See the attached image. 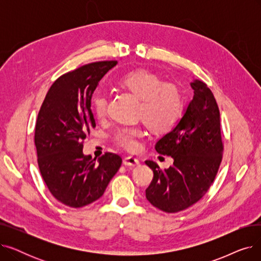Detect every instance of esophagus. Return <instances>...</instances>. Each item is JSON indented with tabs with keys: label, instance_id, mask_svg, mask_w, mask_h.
Here are the masks:
<instances>
[{
	"label": "esophagus",
	"instance_id": "esophagus-1",
	"mask_svg": "<svg viewBox=\"0 0 261 261\" xmlns=\"http://www.w3.org/2000/svg\"><path fill=\"white\" fill-rule=\"evenodd\" d=\"M123 164H125L126 166H138L140 165V161L138 159H135L133 156H127L123 159Z\"/></svg>",
	"mask_w": 261,
	"mask_h": 261
}]
</instances>
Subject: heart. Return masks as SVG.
Returning <instances> with one entry per match:
<instances>
[{
    "label": "heart",
    "instance_id": "1",
    "mask_svg": "<svg viewBox=\"0 0 261 261\" xmlns=\"http://www.w3.org/2000/svg\"><path fill=\"white\" fill-rule=\"evenodd\" d=\"M117 84L141 99L139 117L153 131L167 132L182 117L184 100L181 90L171 82H163L159 75L147 70H134L122 75ZM107 106L108 100L103 94L94 96L92 108L96 117L102 118L107 114ZM143 136L142 127L127 126L116 131L114 141L128 150H135L139 147L138 140Z\"/></svg>",
    "mask_w": 261,
    "mask_h": 261
}]
</instances>
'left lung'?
Masks as SVG:
<instances>
[{
    "mask_svg": "<svg viewBox=\"0 0 261 261\" xmlns=\"http://www.w3.org/2000/svg\"><path fill=\"white\" fill-rule=\"evenodd\" d=\"M194 97L177 125L158 141L155 150L173 159V165L161 169L146 161L153 179L146 198L165 213H177L197 203L207 193L222 161L223 143L220 112L211 89L198 79L190 84Z\"/></svg>",
    "mask_w": 261,
    "mask_h": 261,
    "instance_id": "8db88e82",
    "label": "left lung"
}]
</instances>
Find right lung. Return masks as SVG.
Masks as SVG:
<instances>
[{
    "mask_svg": "<svg viewBox=\"0 0 261 261\" xmlns=\"http://www.w3.org/2000/svg\"><path fill=\"white\" fill-rule=\"evenodd\" d=\"M117 61H99L60 76L49 88L38 114L35 145L38 165L50 194L78 208L98 200L121 165L106 152L97 162L82 152L84 140L96 127L92 95Z\"/></svg>",
    "mask_w": 261,
    "mask_h": 261,
    "instance_id": "obj_1",
    "label": "right lung"
}]
</instances>
